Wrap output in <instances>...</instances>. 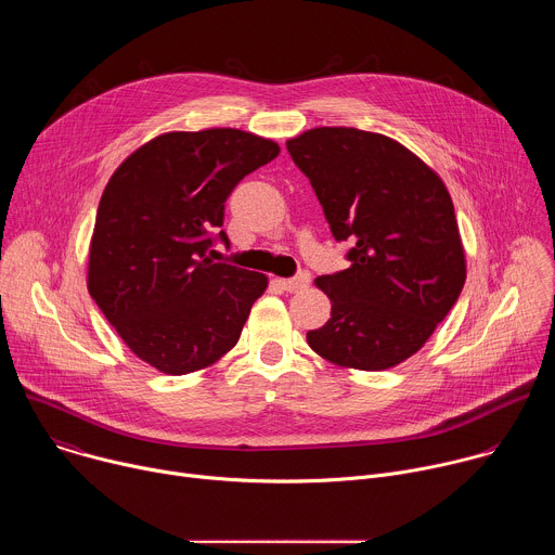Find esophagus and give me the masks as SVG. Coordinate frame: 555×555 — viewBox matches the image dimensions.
Listing matches in <instances>:
<instances>
[{"label":"esophagus","mask_w":555,"mask_h":555,"mask_svg":"<svg viewBox=\"0 0 555 555\" xmlns=\"http://www.w3.org/2000/svg\"><path fill=\"white\" fill-rule=\"evenodd\" d=\"M309 281H311L309 272H300L298 276H294V279H281L279 283H281V287H283L285 292H300V289H305V287L309 285Z\"/></svg>","instance_id":"34e87169"}]
</instances>
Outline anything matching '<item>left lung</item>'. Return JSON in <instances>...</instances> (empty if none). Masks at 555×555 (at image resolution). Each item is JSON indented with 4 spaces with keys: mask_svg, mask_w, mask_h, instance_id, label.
<instances>
[{
    "mask_svg": "<svg viewBox=\"0 0 555 555\" xmlns=\"http://www.w3.org/2000/svg\"><path fill=\"white\" fill-rule=\"evenodd\" d=\"M285 144L336 240L353 242L347 270L313 281L332 300V319L307 332V345L343 369L398 366L426 345L465 283L443 180L375 131L315 127Z\"/></svg>",
    "mask_w": 555,
    "mask_h": 555,
    "instance_id": "obj_1",
    "label": "left lung"
}]
</instances>
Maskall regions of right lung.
I'll list each match as a JSON object with an SVG mask.
<instances>
[{
    "label": "right lung",
    "mask_w": 555,
    "mask_h": 555,
    "mask_svg": "<svg viewBox=\"0 0 555 555\" xmlns=\"http://www.w3.org/2000/svg\"><path fill=\"white\" fill-rule=\"evenodd\" d=\"M281 146L242 129L167 131L109 178L90 242L88 289L122 343L167 375L219 362L236 343L268 276L212 263L223 204ZM221 242L228 236L221 230Z\"/></svg>",
    "instance_id": "right-lung-1"
}]
</instances>
